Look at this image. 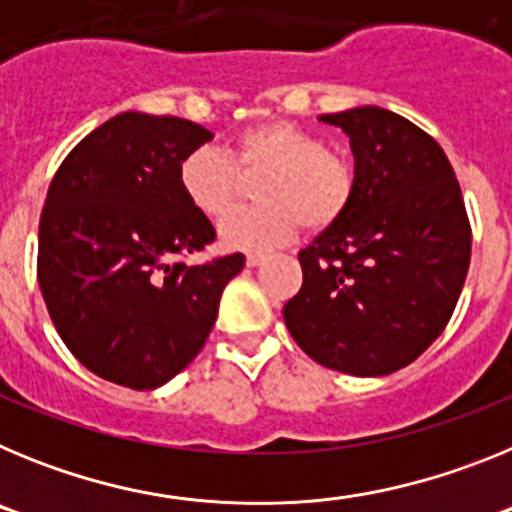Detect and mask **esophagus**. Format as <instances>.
Masks as SVG:
<instances>
[{
    "label": "esophagus",
    "mask_w": 512,
    "mask_h": 512,
    "mask_svg": "<svg viewBox=\"0 0 512 512\" xmlns=\"http://www.w3.org/2000/svg\"><path fill=\"white\" fill-rule=\"evenodd\" d=\"M266 261L264 253H248L246 256V266H251V269H256V266H261Z\"/></svg>",
    "instance_id": "34e87169"
}]
</instances>
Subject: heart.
Listing matches in <instances>:
<instances>
[{
    "instance_id": "b5f03b06",
    "label": "heart",
    "mask_w": 512,
    "mask_h": 512,
    "mask_svg": "<svg viewBox=\"0 0 512 512\" xmlns=\"http://www.w3.org/2000/svg\"><path fill=\"white\" fill-rule=\"evenodd\" d=\"M238 171L264 176L256 200L220 225V241L235 251H269L292 241L305 223L325 230L346 212L354 171L323 143L292 122L271 120L241 130L223 153L197 148L179 166V187L194 210L223 217L238 197Z\"/></svg>"
}]
</instances>
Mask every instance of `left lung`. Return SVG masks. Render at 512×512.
I'll return each mask as SVG.
<instances>
[{"instance_id":"obj_1","label":"left lung","mask_w":512,"mask_h":512,"mask_svg":"<svg viewBox=\"0 0 512 512\" xmlns=\"http://www.w3.org/2000/svg\"><path fill=\"white\" fill-rule=\"evenodd\" d=\"M318 120L351 138L354 194L300 251L302 287L284 305V323L312 361L384 377L449 323L472 228L449 158L418 125L374 104Z\"/></svg>"}]
</instances>
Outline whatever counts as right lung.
Segmentation results:
<instances>
[{
    "mask_svg": "<svg viewBox=\"0 0 512 512\" xmlns=\"http://www.w3.org/2000/svg\"><path fill=\"white\" fill-rule=\"evenodd\" d=\"M212 140L192 120L122 112L63 158L38 233V282L58 336L89 372L156 390L200 354L243 253L200 266L215 228L179 187L184 158Z\"/></svg>",
    "mask_w": 512,
    "mask_h": 512,
    "instance_id": "add662e5",
    "label": "right lung"
}]
</instances>
